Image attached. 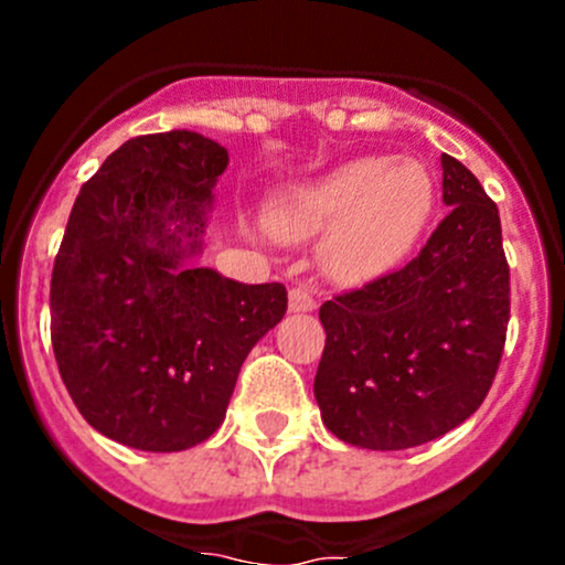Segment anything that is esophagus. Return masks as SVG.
Instances as JSON below:
<instances>
[{
  "mask_svg": "<svg viewBox=\"0 0 565 565\" xmlns=\"http://www.w3.org/2000/svg\"><path fill=\"white\" fill-rule=\"evenodd\" d=\"M311 309H317L315 289L306 287V284L289 289V311H311Z\"/></svg>",
  "mask_w": 565,
  "mask_h": 565,
  "instance_id": "34e87169",
  "label": "esophagus"
}]
</instances>
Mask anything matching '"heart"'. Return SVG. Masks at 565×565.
I'll return each mask as SVG.
<instances>
[{
	"mask_svg": "<svg viewBox=\"0 0 565 565\" xmlns=\"http://www.w3.org/2000/svg\"><path fill=\"white\" fill-rule=\"evenodd\" d=\"M429 210L431 180L420 163L366 156L278 191L265 207V226L289 243L330 230L324 267L361 278L404 254Z\"/></svg>",
	"mask_w": 565,
	"mask_h": 565,
	"instance_id": "b5f03b06",
	"label": "heart"
}]
</instances>
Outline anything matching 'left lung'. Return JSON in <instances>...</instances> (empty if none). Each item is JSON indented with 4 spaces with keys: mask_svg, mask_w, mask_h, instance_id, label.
Wrapping results in <instances>:
<instances>
[{
    "mask_svg": "<svg viewBox=\"0 0 565 565\" xmlns=\"http://www.w3.org/2000/svg\"><path fill=\"white\" fill-rule=\"evenodd\" d=\"M443 202L451 210L418 256L319 309L328 339L315 396L350 446L437 440L481 407L498 374L511 315L498 204L451 156Z\"/></svg>",
    "mask_w": 565,
    "mask_h": 565,
    "instance_id": "left-lung-1",
    "label": "left lung"
}]
</instances>
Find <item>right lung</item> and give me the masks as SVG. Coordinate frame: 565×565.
I'll use <instances>...</instances> for the list:
<instances>
[{
  "label": "right lung",
  "mask_w": 565,
  "mask_h": 565,
  "mask_svg": "<svg viewBox=\"0 0 565 565\" xmlns=\"http://www.w3.org/2000/svg\"><path fill=\"white\" fill-rule=\"evenodd\" d=\"M230 156L193 130L125 141L78 191L51 270V347L93 429L185 451L226 415L250 347L287 315L284 284L188 265Z\"/></svg>",
  "instance_id": "1"
}]
</instances>
